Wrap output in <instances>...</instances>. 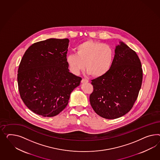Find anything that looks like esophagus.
I'll list each match as a JSON object with an SVG mask.
<instances>
[{
    "label": "esophagus",
    "mask_w": 160,
    "mask_h": 160,
    "mask_svg": "<svg viewBox=\"0 0 160 160\" xmlns=\"http://www.w3.org/2000/svg\"><path fill=\"white\" fill-rule=\"evenodd\" d=\"M82 82H88V80H87L86 78H82Z\"/></svg>",
    "instance_id": "esophagus-1"
}]
</instances>
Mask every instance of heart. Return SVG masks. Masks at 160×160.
Wrapping results in <instances>:
<instances>
[{
  "label": "heart",
  "mask_w": 160,
  "mask_h": 160,
  "mask_svg": "<svg viewBox=\"0 0 160 160\" xmlns=\"http://www.w3.org/2000/svg\"><path fill=\"white\" fill-rule=\"evenodd\" d=\"M75 51L76 53L66 58L70 70L74 74H78L86 67L88 74L99 78L107 73L112 64L113 51L108 44L90 40L79 44Z\"/></svg>",
  "instance_id": "heart-1"
}]
</instances>
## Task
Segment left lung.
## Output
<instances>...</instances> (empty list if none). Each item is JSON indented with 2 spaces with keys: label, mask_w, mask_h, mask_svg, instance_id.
<instances>
[{
  "label": "left lung",
  "mask_w": 160,
  "mask_h": 160,
  "mask_svg": "<svg viewBox=\"0 0 160 160\" xmlns=\"http://www.w3.org/2000/svg\"><path fill=\"white\" fill-rule=\"evenodd\" d=\"M119 43L108 72L91 80V107L97 114L108 119H117L129 112L142 83V64L138 55L125 43Z\"/></svg>",
  "instance_id": "1"
}]
</instances>
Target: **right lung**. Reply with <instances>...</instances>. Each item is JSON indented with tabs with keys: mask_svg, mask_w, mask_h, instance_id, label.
Returning <instances> with one entry per match:
<instances>
[{
	"mask_svg": "<svg viewBox=\"0 0 160 160\" xmlns=\"http://www.w3.org/2000/svg\"><path fill=\"white\" fill-rule=\"evenodd\" d=\"M69 42L68 38H50L33 43L19 65L20 97L31 111L42 117H54L62 112L82 80L69 72L66 61Z\"/></svg>",
	"mask_w": 160,
	"mask_h": 160,
	"instance_id": "add662e5",
	"label": "right lung"
}]
</instances>
